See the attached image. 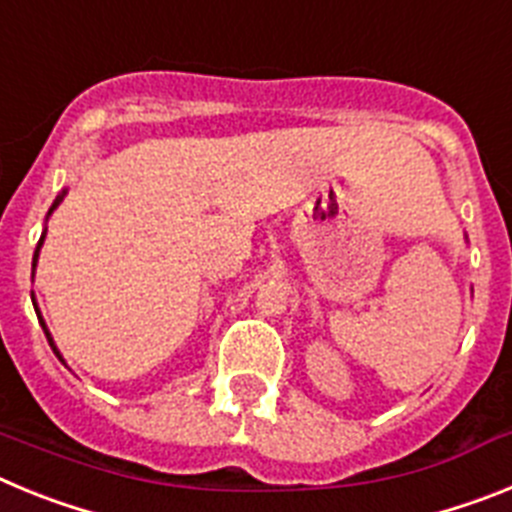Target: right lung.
Returning <instances> with one entry per match:
<instances>
[{
  "instance_id": "1",
  "label": "right lung",
  "mask_w": 512,
  "mask_h": 512,
  "mask_svg": "<svg viewBox=\"0 0 512 512\" xmlns=\"http://www.w3.org/2000/svg\"><path fill=\"white\" fill-rule=\"evenodd\" d=\"M63 194H66V192H63ZM63 194H58V197H56V202H53V207H51V212L56 210V207H58V202L63 200ZM51 212H48V215H51ZM43 238H45V233L40 235L38 248H35V259H33V266H35V261H38V251H40V246H43ZM35 312H38V310H35ZM40 325H43V320H40ZM43 330H45V338H48V343H51V348H53V351H56V346H53V338H51V333H48V328H45V325H43ZM56 356H58V351H56Z\"/></svg>"
}]
</instances>
